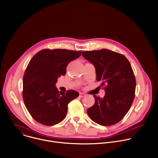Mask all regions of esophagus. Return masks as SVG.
I'll return each mask as SVG.
<instances>
[{"label": "esophagus", "mask_w": 158, "mask_h": 158, "mask_svg": "<svg viewBox=\"0 0 158 158\" xmlns=\"http://www.w3.org/2000/svg\"><path fill=\"white\" fill-rule=\"evenodd\" d=\"M85 96V94L84 93H80L79 94V97L80 98H84Z\"/></svg>", "instance_id": "34e87169"}]
</instances>
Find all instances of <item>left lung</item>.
I'll use <instances>...</instances> for the list:
<instances>
[{
    "label": "left lung",
    "mask_w": 158,
    "mask_h": 158,
    "mask_svg": "<svg viewBox=\"0 0 158 158\" xmlns=\"http://www.w3.org/2000/svg\"><path fill=\"white\" fill-rule=\"evenodd\" d=\"M82 55L94 65L96 79L104 86L106 93L103 98L93 96L95 103L87 110V114L101 126L119 123L135 96L136 82L130 62L124 55L106 49L83 51Z\"/></svg>",
    "instance_id": "left-lung-1"
}]
</instances>
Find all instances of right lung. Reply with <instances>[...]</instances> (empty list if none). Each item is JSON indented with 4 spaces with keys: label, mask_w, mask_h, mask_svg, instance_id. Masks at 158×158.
<instances>
[{
    "label": "right lung",
    "mask_w": 158,
    "mask_h": 158,
    "mask_svg": "<svg viewBox=\"0 0 158 158\" xmlns=\"http://www.w3.org/2000/svg\"><path fill=\"white\" fill-rule=\"evenodd\" d=\"M82 51L43 49L30 60L23 77L25 106L34 120L46 126H53L65 117L67 105L79 96L78 92L65 93L56 87L58 77L66 74L68 64L78 58Z\"/></svg>",
    "instance_id": "obj_1"
}]
</instances>
